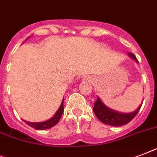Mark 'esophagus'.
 Returning a JSON list of instances; mask_svg holds the SVG:
<instances>
[{
	"instance_id": "34e87169",
	"label": "esophagus",
	"mask_w": 157,
	"mask_h": 157,
	"mask_svg": "<svg viewBox=\"0 0 157 157\" xmlns=\"http://www.w3.org/2000/svg\"><path fill=\"white\" fill-rule=\"evenodd\" d=\"M85 81H90V78H88V77H85V79H84Z\"/></svg>"
}]
</instances>
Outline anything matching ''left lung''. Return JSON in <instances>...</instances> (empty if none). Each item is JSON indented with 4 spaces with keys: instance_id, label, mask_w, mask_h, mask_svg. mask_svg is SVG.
Segmentation results:
<instances>
[{
    "instance_id": "8db88e82",
    "label": "left lung",
    "mask_w": 157,
    "mask_h": 157,
    "mask_svg": "<svg viewBox=\"0 0 157 157\" xmlns=\"http://www.w3.org/2000/svg\"><path fill=\"white\" fill-rule=\"evenodd\" d=\"M128 56L136 61V63H139L138 59H136L133 53L128 52ZM142 104L143 102H141L140 106L135 111L130 112V113H122V112L116 111L108 107L107 105H105L103 103L101 99L98 97V99L94 103V112L97 116V118L104 124L113 126V127H121V126L127 124L130 121L133 119L134 117L138 114Z\"/></svg>"
}]
</instances>
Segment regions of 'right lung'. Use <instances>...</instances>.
Listing matches in <instances>:
<instances>
[{
  "label": "right lung",
  "mask_w": 157,
  "mask_h": 157,
  "mask_svg": "<svg viewBox=\"0 0 157 157\" xmlns=\"http://www.w3.org/2000/svg\"><path fill=\"white\" fill-rule=\"evenodd\" d=\"M30 37H28L27 39H25V41L29 39ZM63 99L64 98H63V100L61 101V104L59 107L58 110L56 112V114H54V116H52V118L48 119L47 121H44V122H39V123H31V122H28V121L23 120L25 123L27 125H29L30 127H33L34 129L39 130V131H42V130H47L49 129L51 127H54L55 125H56L58 123V122L59 121L61 118V115L63 114Z\"/></svg>",
  "instance_id": "right-lung-1"
}]
</instances>
